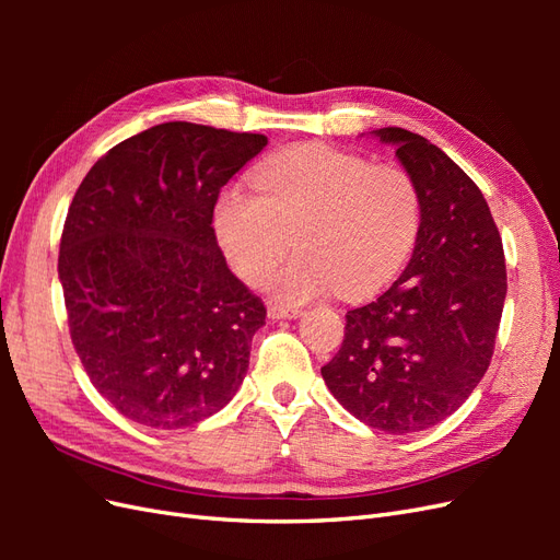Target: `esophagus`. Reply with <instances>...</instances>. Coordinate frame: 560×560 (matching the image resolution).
I'll use <instances>...</instances> for the list:
<instances>
[{
	"label": "esophagus",
	"instance_id": "34e87169",
	"mask_svg": "<svg viewBox=\"0 0 560 560\" xmlns=\"http://www.w3.org/2000/svg\"><path fill=\"white\" fill-rule=\"evenodd\" d=\"M299 315H301L299 308H284V306H278V303H270V306H268V317L270 319H294Z\"/></svg>",
	"mask_w": 560,
	"mask_h": 560
}]
</instances>
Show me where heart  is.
Segmentation results:
<instances>
[{
  "label": "heart",
  "instance_id": "heart-1",
  "mask_svg": "<svg viewBox=\"0 0 560 560\" xmlns=\"http://www.w3.org/2000/svg\"><path fill=\"white\" fill-rule=\"evenodd\" d=\"M254 196L229 189L214 202L217 243L245 282L259 284L294 240L300 252L266 279L282 303L329 287L346 296L381 290L409 261L420 231V194L399 165L325 144L284 151L259 165Z\"/></svg>",
  "mask_w": 560,
  "mask_h": 560
}]
</instances>
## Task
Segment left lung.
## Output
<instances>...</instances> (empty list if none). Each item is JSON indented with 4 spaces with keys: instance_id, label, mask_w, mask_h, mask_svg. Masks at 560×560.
Masks as SVG:
<instances>
[{
    "instance_id": "left-lung-1",
    "label": "left lung",
    "mask_w": 560,
    "mask_h": 560,
    "mask_svg": "<svg viewBox=\"0 0 560 560\" xmlns=\"http://www.w3.org/2000/svg\"><path fill=\"white\" fill-rule=\"evenodd\" d=\"M420 194L409 266L376 301L346 315V338L322 366L329 393L364 425L409 434L457 411L493 358L506 296L504 252L479 186L430 140L371 130Z\"/></svg>"
}]
</instances>
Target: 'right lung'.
Segmentation results:
<instances>
[{"label": "right lung", "mask_w": 560, "mask_h": 560, "mask_svg": "<svg viewBox=\"0 0 560 560\" xmlns=\"http://www.w3.org/2000/svg\"><path fill=\"white\" fill-rule=\"evenodd\" d=\"M266 135L171 121L112 147L74 194L58 278L79 360L128 420L179 430L233 399L264 303L212 229L222 186Z\"/></svg>", "instance_id": "right-lung-1"}]
</instances>
